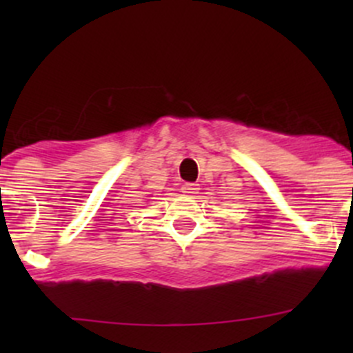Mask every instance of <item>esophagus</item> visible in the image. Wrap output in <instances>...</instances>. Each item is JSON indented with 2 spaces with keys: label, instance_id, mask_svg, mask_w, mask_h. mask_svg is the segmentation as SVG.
<instances>
[{
  "label": "esophagus",
  "instance_id": "34e87169",
  "mask_svg": "<svg viewBox=\"0 0 353 353\" xmlns=\"http://www.w3.org/2000/svg\"><path fill=\"white\" fill-rule=\"evenodd\" d=\"M198 191H199V184L198 183H184L183 184V193L196 194Z\"/></svg>",
  "mask_w": 353,
  "mask_h": 353
}]
</instances>
